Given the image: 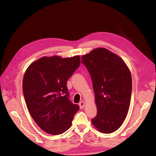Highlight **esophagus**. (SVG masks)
I'll return each instance as SVG.
<instances>
[{
    "instance_id": "esophagus-1",
    "label": "esophagus",
    "mask_w": 156,
    "mask_h": 156,
    "mask_svg": "<svg viewBox=\"0 0 156 156\" xmlns=\"http://www.w3.org/2000/svg\"><path fill=\"white\" fill-rule=\"evenodd\" d=\"M79 106H80V108H83L85 107V102L84 101H81L80 103H79Z\"/></svg>"
}]
</instances>
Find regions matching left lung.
<instances>
[{
    "mask_svg": "<svg viewBox=\"0 0 156 156\" xmlns=\"http://www.w3.org/2000/svg\"><path fill=\"white\" fill-rule=\"evenodd\" d=\"M90 73L97 107L92 123L102 133H111L121 127L130 105L131 72L125 62L108 49L98 48L82 56Z\"/></svg>",
    "mask_w": 156,
    "mask_h": 156,
    "instance_id": "left-lung-1",
    "label": "left lung"
}]
</instances>
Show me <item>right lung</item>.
<instances>
[{
	"label": "right lung",
	"instance_id": "obj_1",
	"mask_svg": "<svg viewBox=\"0 0 156 156\" xmlns=\"http://www.w3.org/2000/svg\"><path fill=\"white\" fill-rule=\"evenodd\" d=\"M80 64V56L42 57L26 69L23 92L32 118L43 131L59 135L71 127L78 105L73 104L66 87Z\"/></svg>",
	"mask_w": 156,
	"mask_h": 156
}]
</instances>
